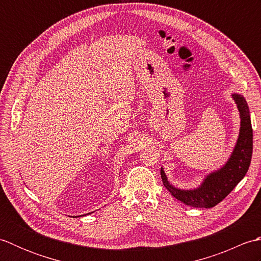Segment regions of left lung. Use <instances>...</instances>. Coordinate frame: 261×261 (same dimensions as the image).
I'll use <instances>...</instances> for the list:
<instances>
[{
  "label": "left lung",
  "instance_id": "8db88e82",
  "mask_svg": "<svg viewBox=\"0 0 261 261\" xmlns=\"http://www.w3.org/2000/svg\"><path fill=\"white\" fill-rule=\"evenodd\" d=\"M232 97L238 105L241 118L240 134L231 157L222 168L210 174L204 179L203 184L196 190L182 191L170 185L163 168L160 169L163 184L169 193L178 201L188 206L210 208L215 206L229 195L231 191L246 176L251 163L252 156V126L249 108L239 94H233Z\"/></svg>",
  "mask_w": 261,
  "mask_h": 261
}]
</instances>
